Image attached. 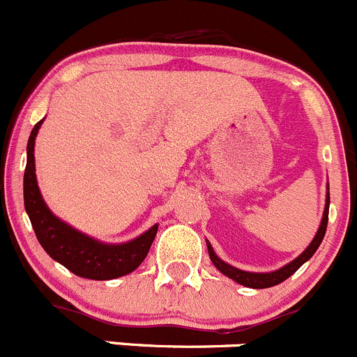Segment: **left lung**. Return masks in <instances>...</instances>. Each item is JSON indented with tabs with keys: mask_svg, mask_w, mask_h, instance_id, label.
<instances>
[{
	"mask_svg": "<svg viewBox=\"0 0 357 357\" xmlns=\"http://www.w3.org/2000/svg\"><path fill=\"white\" fill-rule=\"evenodd\" d=\"M328 208H330V188L326 186L325 211H323L321 222H319V228H318V231H316L314 238H312V242L309 243L307 248H305V250L302 252L298 257H295L294 261H290L289 264H285L283 268L276 269V271L254 273V271H243V269L235 268V266H231V264H228V262L222 261V259L214 252L211 242H207V240H205V242H207L208 257H211L212 264H214L215 268L222 273V275L228 276V278H231L233 282L240 283V285L248 287V289H269V287L278 285V283L285 282L287 278H290V276L294 275V273L297 271V269L301 268L304 262H307L309 259L314 255V252L318 250L319 245H321L323 236H325V233H326V225H328Z\"/></svg>",
	"mask_w": 357,
	"mask_h": 357,
	"instance_id": "8db88e82",
	"label": "left lung"
}]
</instances>
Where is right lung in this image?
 <instances>
[{"label": "right lung", "mask_w": 357, "mask_h": 357, "mask_svg": "<svg viewBox=\"0 0 357 357\" xmlns=\"http://www.w3.org/2000/svg\"><path fill=\"white\" fill-rule=\"evenodd\" d=\"M45 121V119H43ZM43 121L31 131L27 142V165L24 172V205L38 242L53 261L88 280H114L135 271L149 254L158 225L124 243H105L56 218L43 199L36 179L34 143Z\"/></svg>", "instance_id": "1"}]
</instances>
